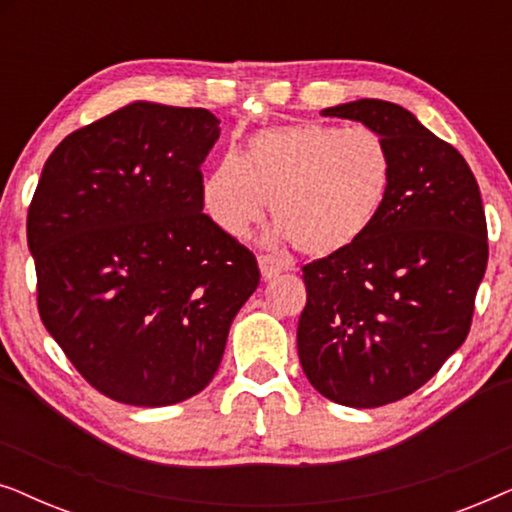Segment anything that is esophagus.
<instances>
[{"instance_id": "34e87169", "label": "esophagus", "mask_w": 512, "mask_h": 512, "mask_svg": "<svg viewBox=\"0 0 512 512\" xmlns=\"http://www.w3.org/2000/svg\"><path fill=\"white\" fill-rule=\"evenodd\" d=\"M258 268H261L265 282H270V279H275L279 272H284V263L275 256H261L258 258Z\"/></svg>"}]
</instances>
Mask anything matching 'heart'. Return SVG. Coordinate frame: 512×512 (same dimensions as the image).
<instances>
[{
    "instance_id": "heart-1",
    "label": "heart",
    "mask_w": 512,
    "mask_h": 512,
    "mask_svg": "<svg viewBox=\"0 0 512 512\" xmlns=\"http://www.w3.org/2000/svg\"><path fill=\"white\" fill-rule=\"evenodd\" d=\"M396 160L380 132L326 123L256 132L202 181V205L226 235H247L270 200L275 240L312 258L347 254L387 207Z\"/></svg>"
}]
</instances>
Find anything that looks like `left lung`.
I'll return each mask as SVG.
<instances>
[{"label": "left lung", "instance_id": "1", "mask_svg": "<svg viewBox=\"0 0 512 512\" xmlns=\"http://www.w3.org/2000/svg\"><path fill=\"white\" fill-rule=\"evenodd\" d=\"M321 114L380 132L396 179L354 249L303 268L300 366L328 401L380 408L417 391L464 345L487 270L485 209L464 156L408 109L356 100Z\"/></svg>", "mask_w": 512, "mask_h": 512}]
</instances>
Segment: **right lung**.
Segmentation results:
<instances>
[{
	"instance_id": "right-lung-1",
	"label": "right lung",
	"mask_w": 512,
	"mask_h": 512,
	"mask_svg": "<svg viewBox=\"0 0 512 512\" xmlns=\"http://www.w3.org/2000/svg\"><path fill=\"white\" fill-rule=\"evenodd\" d=\"M207 109L125 104L48 156L30 212L46 331L118 403L160 408L212 382L256 258L202 214L219 139Z\"/></svg>"
}]
</instances>
